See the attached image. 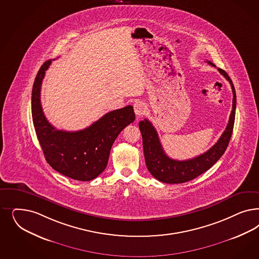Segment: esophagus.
Wrapping results in <instances>:
<instances>
[{"label": "esophagus", "instance_id": "1", "mask_svg": "<svg viewBox=\"0 0 259 259\" xmlns=\"http://www.w3.org/2000/svg\"><path fill=\"white\" fill-rule=\"evenodd\" d=\"M134 112H135V114H136L137 116L144 115V114L146 113V111H147V106L145 105V103L140 102V101L136 102V103L134 104Z\"/></svg>", "mask_w": 259, "mask_h": 259}]
</instances>
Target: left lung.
Instances as JSON below:
<instances>
[{
    "label": "left lung",
    "instance_id": "left-lung-1",
    "mask_svg": "<svg viewBox=\"0 0 259 259\" xmlns=\"http://www.w3.org/2000/svg\"><path fill=\"white\" fill-rule=\"evenodd\" d=\"M207 62L210 66L217 67L211 62ZM217 69L231 83L234 95L233 109L224 133L209 150L189 160L178 161L169 158L162 148L155 127L147 119L139 122V128L142 134L143 149L146 165L151 176L163 183L180 184L191 181L212 167L225 152L234 130L236 95L234 83L231 78L223 69Z\"/></svg>",
    "mask_w": 259,
    "mask_h": 259
}]
</instances>
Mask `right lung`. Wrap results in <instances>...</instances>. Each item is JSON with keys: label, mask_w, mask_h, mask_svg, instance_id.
<instances>
[{"label": "right lung", "mask_w": 259, "mask_h": 259, "mask_svg": "<svg viewBox=\"0 0 259 259\" xmlns=\"http://www.w3.org/2000/svg\"><path fill=\"white\" fill-rule=\"evenodd\" d=\"M51 60L42 64L32 89L31 112L35 132L47 162L63 176L91 181L105 170L117 136L135 120L133 106L105 114L87 128L66 132L55 128L42 112L41 85Z\"/></svg>", "instance_id": "right-lung-1"}]
</instances>
